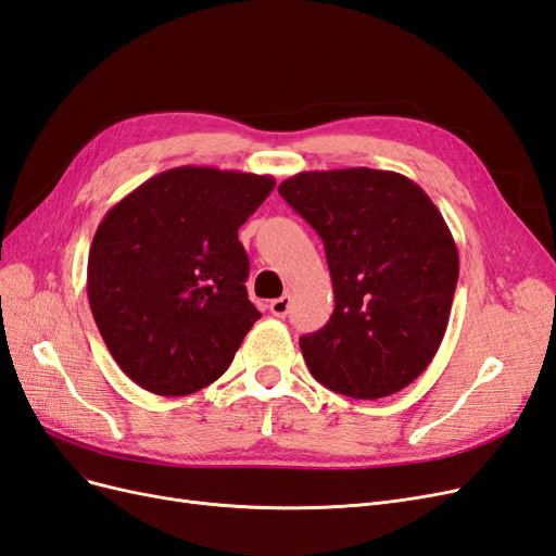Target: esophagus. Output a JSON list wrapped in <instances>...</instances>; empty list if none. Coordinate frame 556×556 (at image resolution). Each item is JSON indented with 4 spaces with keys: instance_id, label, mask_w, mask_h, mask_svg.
Returning a JSON list of instances; mask_svg holds the SVG:
<instances>
[{
    "instance_id": "esophagus-1",
    "label": "esophagus",
    "mask_w": 556,
    "mask_h": 556,
    "mask_svg": "<svg viewBox=\"0 0 556 556\" xmlns=\"http://www.w3.org/2000/svg\"><path fill=\"white\" fill-rule=\"evenodd\" d=\"M290 306H292V296L290 294H282L280 299H274L271 306H268V308H271V313L276 317H285V315L290 313Z\"/></svg>"
}]
</instances>
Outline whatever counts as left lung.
Returning a JSON list of instances; mask_svg holds the SVG:
<instances>
[{
    "mask_svg": "<svg viewBox=\"0 0 556 556\" xmlns=\"http://www.w3.org/2000/svg\"><path fill=\"white\" fill-rule=\"evenodd\" d=\"M280 197L325 241L329 323L299 345L317 382L352 399L390 396L431 364L447 329L459 252L441 211L394 172H304Z\"/></svg>",
    "mask_w": 556,
    "mask_h": 556,
    "instance_id": "obj_1",
    "label": "left lung"
}]
</instances>
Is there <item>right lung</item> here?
I'll return each mask as SVG.
<instances>
[{"instance_id": "add662e5", "label": "right lung", "mask_w": 556, "mask_h": 556, "mask_svg": "<svg viewBox=\"0 0 556 556\" xmlns=\"http://www.w3.org/2000/svg\"><path fill=\"white\" fill-rule=\"evenodd\" d=\"M274 176L176 166L139 185L99 223L88 299L117 366L160 396L220 378L262 313L250 304L239 227Z\"/></svg>"}]
</instances>
